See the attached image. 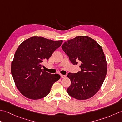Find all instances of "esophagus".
Here are the masks:
<instances>
[{"mask_svg": "<svg viewBox=\"0 0 122 122\" xmlns=\"http://www.w3.org/2000/svg\"><path fill=\"white\" fill-rule=\"evenodd\" d=\"M66 77V76H65V75H62V74L61 75V78H65Z\"/></svg>", "mask_w": 122, "mask_h": 122, "instance_id": "1", "label": "esophagus"}]
</instances>
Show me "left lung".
<instances>
[{
	"mask_svg": "<svg viewBox=\"0 0 122 122\" xmlns=\"http://www.w3.org/2000/svg\"><path fill=\"white\" fill-rule=\"evenodd\" d=\"M62 48L73 65L81 64V71L67 76L71 82L67 93L79 100L92 97L100 90L107 73L102 46L91 38L83 36L66 41Z\"/></svg>",
	"mask_w": 122,
	"mask_h": 122,
	"instance_id": "8db88e82",
	"label": "left lung"
}]
</instances>
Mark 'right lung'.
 Returning a JSON list of instances; mask_svg holds the SVG:
<instances>
[{
	"instance_id": "right-lung-1",
	"label": "right lung",
	"mask_w": 122,
	"mask_h": 122,
	"mask_svg": "<svg viewBox=\"0 0 122 122\" xmlns=\"http://www.w3.org/2000/svg\"><path fill=\"white\" fill-rule=\"evenodd\" d=\"M63 41L32 37L18 46L11 63V74L17 89L25 97L38 100L46 97L52 85L60 78L58 74L43 71V61L48 60Z\"/></svg>"
}]
</instances>
